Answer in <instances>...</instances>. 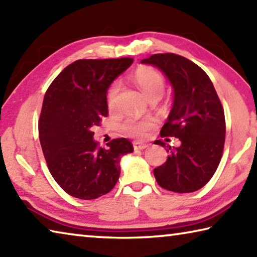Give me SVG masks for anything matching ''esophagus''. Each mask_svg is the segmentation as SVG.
<instances>
[{
    "label": "esophagus",
    "mask_w": 257,
    "mask_h": 257,
    "mask_svg": "<svg viewBox=\"0 0 257 257\" xmlns=\"http://www.w3.org/2000/svg\"><path fill=\"white\" fill-rule=\"evenodd\" d=\"M147 147V144H144V143H141V142H134V150L135 151H142V150H145Z\"/></svg>",
    "instance_id": "esophagus-1"
}]
</instances>
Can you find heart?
Masks as SVG:
<instances>
[{"mask_svg": "<svg viewBox=\"0 0 257 257\" xmlns=\"http://www.w3.org/2000/svg\"><path fill=\"white\" fill-rule=\"evenodd\" d=\"M134 81L143 95L151 101L153 98H160L164 90V80L160 73L152 68L138 69L134 76ZM120 90L119 82H114L107 92V104L110 108H114L118 102ZM155 125V120L152 116L135 119L129 118L123 122L122 128L130 136L145 137L150 130Z\"/></svg>", "mask_w": 257, "mask_h": 257, "instance_id": "obj_1", "label": "heart"}]
</instances>
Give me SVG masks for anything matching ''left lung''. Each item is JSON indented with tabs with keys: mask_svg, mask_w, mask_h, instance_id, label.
<instances>
[{
	"mask_svg": "<svg viewBox=\"0 0 257 257\" xmlns=\"http://www.w3.org/2000/svg\"><path fill=\"white\" fill-rule=\"evenodd\" d=\"M141 63L158 68L170 81L173 104L160 134L180 141L178 147L168 145L170 155L154 169L155 179L175 193L201 189L215 173L224 146V112L214 86L203 69L184 56L154 54ZM154 144L165 146L161 141Z\"/></svg>",
	"mask_w": 257,
	"mask_h": 257,
	"instance_id": "1",
	"label": "left lung"
}]
</instances>
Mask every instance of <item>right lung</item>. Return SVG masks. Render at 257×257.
Segmentation results:
<instances>
[{
  "mask_svg": "<svg viewBox=\"0 0 257 257\" xmlns=\"http://www.w3.org/2000/svg\"><path fill=\"white\" fill-rule=\"evenodd\" d=\"M133 61H75L46 90L38 123L42 150L52 177L73 197L95 199L111 191L120 177L121 159L134 152L125 138L98 147L93 132L108 113V87Z\"/></svg>",
  "mask_w": 257,
  "mask_h": 257,
  "instance_id": "1",
  "label": "right lung"
}]
</instances>
